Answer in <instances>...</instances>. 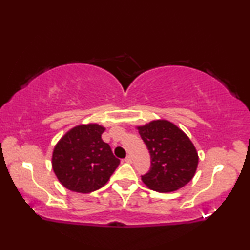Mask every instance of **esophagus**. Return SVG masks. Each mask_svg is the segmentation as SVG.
I'll return each mask as SVG.
<instances>
[{
    "mask_svg": "<svg viewBox=\"0 0 250 250\" xmlns=\"http://www.w3.org/2000/svg\"><path fill=\"white\" fill-rule=\"evenodd\" d=\"M125 162H126V163H132V157H131V156H127V157H126V158H125Z\"/></svg>",
    "mask_w": 250,
    "mask_h": 250,
    "instance_id": "esophagus-1",
    "label": "esophagus"
}]
</instances>
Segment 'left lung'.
<instances>
[{"instance_id":"left-lung-1","label":"left lung","mask_w":250,"mask_h":250,"mask_svg":"<svg viewBox=\"0 0 250 250\" xmlns=\"http://www.w3.org/2000/svg\"><path fill=\"white\" fill-rule=\"evenodd\" d=\"M138 129L151 158L150 170L142 175L143 183L149 189L172 192L192 180L199 157L182 129L165 119L138 126Z\"/></svg>"}]
</instances>
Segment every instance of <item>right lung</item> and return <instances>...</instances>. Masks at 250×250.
Segmentation results:
<instances>
[{
	"label": "right lung",
	"instance_id": "add662e5",
	"mask_svg": "<svg viewBox=\"0 0 250 250\" xmlns=\"http://www.w3.org/2000/svg\"><path fill=\"white\" fill-rule=\"evenodd\" d=\"M104 126H75L53 149L52 168L59 182L68 190L90 193L108 182L119 165L110 146L102 141Z\"/></svg>",
	"mask_w": 250,
	"mask_h": 250
}]
</instances>
